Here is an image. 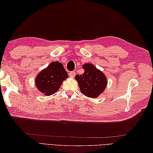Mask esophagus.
I'll use <instances>...</instances> for the list:
<instances>
[{"label":"esophagus","instance_id":"34e87169","mask_svg":"<svg viewBox=\"0 0 153 153\" xmlns=\"http://www.w3.org/2000/svg\"><path fill=\"white\" fill-rule=\"evenodd\" d=\"M75 74H76V73L75 71H71L70 73H69V75L70 76L71 78H74V76H75Z\"/></svg>","mask_w":153,"mask_h":153}]
</instances>
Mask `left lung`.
I'll list each match as a JSON object with an SVG mask.
<instances>
[{"label": "left lung", "mask_w": 153, "mask_h": 153, "mask_svg": "<svg viewBox=\"0 0 153 153\" xmlns=\"http://www.w3.org/2000/svg\"><path fill=\"white\" fill-rule=\"evenodd\" d=\"M82 68L84 73L75 76L81 92L89 98H98L106 89L107 78L92 64L85 63L82 65Z\"/></svg>", "instance_id": "left-lung-1"}]
</instances>
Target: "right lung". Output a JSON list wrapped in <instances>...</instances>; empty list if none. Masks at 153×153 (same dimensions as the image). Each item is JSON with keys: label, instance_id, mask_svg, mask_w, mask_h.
<instances>
[{"label": "right lung", "instance_id": "1", "mask_svg": "<svg viewBox=\"0 0 153 153\" xmlns=\"http://www.w3.org/2000/svg\"><path fill=\"white\" fill-rule=\"evenodd\" d=\"M68 78V73L62 64L59 61L52 62L37 75L36 87L45 96H50L59 89L63 81Z\"/></svg>", "mask_w": 153, "mask_h": 153}]
</instances>
